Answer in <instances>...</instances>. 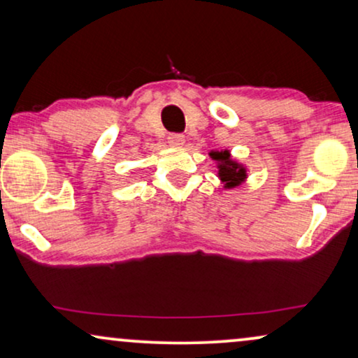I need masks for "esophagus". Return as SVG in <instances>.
Wrapping results in <instances>:
<instances>
[{
    "instance_id": "1",
    "label": "esophagus",
    "mask_w": 358,
    "mask_h": 358,
    "mask_svg": "<svg viewBox=\"0 0 358 358\" xmlns=\"http://www.w3.org/2000/svg\"><path fill=\"white\" fill-rule=\"evenodd\" d=\"M168 143L174 148H180L185 143V136L182 134H171L168 136Z\"/></svg>"
}]
</instances>
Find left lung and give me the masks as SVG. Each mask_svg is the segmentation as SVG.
Wrapping results in <instances>:
<instances>
[{"instance_id": "8db88e82", "label": "left lung", "mask_w": 358, "mask_h": 358, "mask_svg": "<svg viewBox=\"0 0 358 358\" xmlns=\"http://www.w3.org/2000/svg\"><path fill=\"white\" fill-rule=\"evenodd\" d=\"M210 156L215 161H218V178L222 179V182H224V187L233 189L246 180V168L239 164L238 161L231 159V155H229L228 150L210 151Z\"/></svg>"}]
</instances>
